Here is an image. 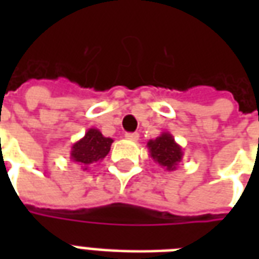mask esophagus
<instances>
[{"label": "esophagus", "mask_w": 259, "mask_h": 259, "mask_svg": "<svg viewBox=\"0 0 259 259\" xmlns=\"http://www.w3.org/2000/svg\"><path fill=\"white\" fill-rule=\"evenodd\" d=\"M124 137H126V139L130 141H137L140 136H139V133H126V135H124Z\"/></svg>", "instance_id": "esophagus-1"}]
</instances>
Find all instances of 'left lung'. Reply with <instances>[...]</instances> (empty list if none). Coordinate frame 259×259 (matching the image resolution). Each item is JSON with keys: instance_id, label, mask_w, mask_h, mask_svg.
<instances>
[{"instance_id": "left-lung-1", "label": "left lung", "mask_w": 259, "mask_h": 259, "mask_svg": "<svg viewBox=\"0 0 259 259\" xmlns=\"http://www.w3.org/2000/svg\"><path fill=\"white\" fill-rule=\"evenodd\" d=\"M148 155L165 170H175L183 159V150L169 132H162L157 139L147 143Z\"/></svg>"}]
</instances>
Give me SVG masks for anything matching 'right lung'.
<instances>
[{
    "instance_id": "right-lung-1",
    "label": "right lung",
    "mask_w": 259,
    "mask_h": 259,
    "mask_svg": "<svg viewBox=\"0 0 259 259\" xmlns=\"http://www.w3.org/2000/svg\"><path fill=\"white\" fill-rule=\"evenodd\" d=\"M112 143L113 140L111 137H105L100 130L91 127L72 146L70 159L83 170H87L93 163L101 162L107 157Z\"/></svg>"
}]
</instances>
